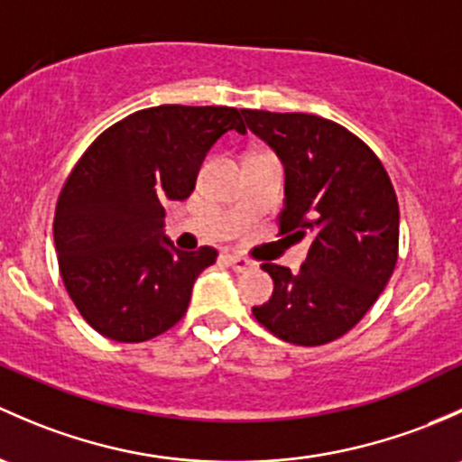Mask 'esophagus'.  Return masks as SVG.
Here are the masks:
<instances>
[{
  "instance_id": "1",
  "label": "esophagus",
  "mask_w": 462,
  "mask_h": 462,
  "mask_svg": "<svg viewBox=\"0 0 462 462\" xmlns=\"http://www.w3.org/2000/svg\"><path fill=\"white\" fill-rule=\"evenodd\" d=\"M227 263H230V268L235 272H247L254 268V263H252L250 259H245V256H239V254H227L226 256Z\"/></svg>"
}]
</instances>
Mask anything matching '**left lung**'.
Returning a JSON list of instances; mask_svg holds the SVG:
<instances>
[{"mask_svg": "<svg viewBox=\"0 0 462 462\" xmlns=\"http://www.w3.org/2000/svg\"><path fill=\"white\" fill-rule=\"evenodd\" d=\"M285 168L279 235H312L299 272L263 263L274 281L254 319L281 341L325 346L347 334L383 292L398 259V201L381 159L337 121L241 110Z\"/></svg>", "mask_w": 462, "mask_h": 462, "instance_id": "8db88e82", "label": "left lung"}]
</instances>
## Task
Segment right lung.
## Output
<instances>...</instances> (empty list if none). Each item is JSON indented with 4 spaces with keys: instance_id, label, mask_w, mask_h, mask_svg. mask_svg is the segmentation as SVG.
I'll return each mask as SVG.
<instances>
[{
    "instance_id": "1",
    "label": "right lung",
    "mask_w": 462,
    "mask_h": 462,
    "mask_svg": "<svg viewBox=\"0 0 462 462\" xmlns=\"http://www.w3.org/2000/svg\"><path fill=\"white\" fill-rule=\"evenodd\" d=\"M244 134L227 106H154L116 121L68 174L55 208L60 272L92 329L142 343L177 325L194 279L217 261L210 245L177 250L163 236V203L190 197L221 134Z\"/></svg>"
}]
</instances>
